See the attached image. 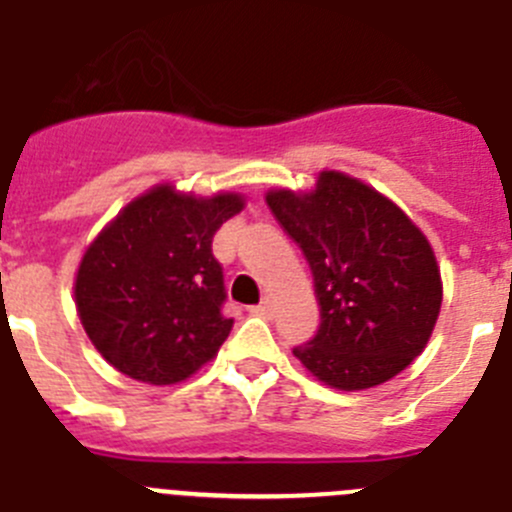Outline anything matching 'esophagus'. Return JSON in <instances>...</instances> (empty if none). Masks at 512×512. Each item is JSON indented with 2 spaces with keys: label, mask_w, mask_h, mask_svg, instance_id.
Returning <instances> with one entry per match:
<instances>
[{
  "label": "esophagus",
  "mask_w": 512,
  "mask_h": 512,
  "mask_svg": "<svg viewBox=\"0 0 512 512\" xmlns=\"http://www.w3.org/2000/svg\"><path fill=\"white\" fill-rule=\"evenodd\" d=\"M251 314H256V317H264V320H269L271 314H274V304H271V299H264V302H261V304L251 307Z\"/></svg>",
  "instance_id": "obj_1"
}]
</instances>
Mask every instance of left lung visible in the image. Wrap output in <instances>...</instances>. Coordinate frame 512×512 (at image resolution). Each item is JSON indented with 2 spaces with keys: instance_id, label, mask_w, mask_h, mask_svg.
Listing matches in <instances>:
<instances>
[{
  "instance_id": "8db88e82",
  "label": "left lung",
  "mask_w": 512,
  "mask_h": 512,
  "mask_svg": "<svg viewBox=\"0 0 512 512\" xmlns=\"http://www.w3.org/2000/svg\"><path fill=\"white\" fill-rule=\"evenodd\" d=\"M266 203L302 248L320 302V330L294 348L304 368L363 391L411 365L437 325L442 276L409 215L342 172H320L304 195L271 190Z\"/></svg>"
}]
</instances>
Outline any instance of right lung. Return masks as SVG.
Wrapping results in <instances>:
<instances>
[{
    "label": "right lung",
    "mask_w": 512,
    "mask_h": 512,
    "mask_svg": "<svg viewBox=\"0 0 512 512\" xmlns=\"http://www.w3.org/2000/svg\"><path fill=\"white\" fill-rule=\"evenodd\" d=\"M241 195L195 198L159 185L88 246L75 307L98 353L134 381L170 386L208 363L231 332L213 236Z\"/></svg>",
    "instance_id": "1"
}]
</instances>
